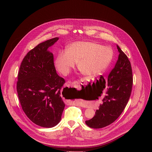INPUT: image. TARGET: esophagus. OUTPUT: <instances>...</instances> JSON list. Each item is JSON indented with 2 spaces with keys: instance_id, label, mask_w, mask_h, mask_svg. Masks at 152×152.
I'll list each match as a JSON object with an SVG mask.
<instances>
[{
  "instance_id": "34e87169",
  "label": "esophagus",
  "mask_w": 152,
  "mask_h": 152,
  "mask_svg": "<svg viewBox=\"0 0 152 152\" xmlns=\"http://www.w3.org/2000/svg\"><path fill=\"white\" fill-rule=\"evenodd\" d=\"M76 83H77V82H73V83H72V82H67V83H66V86H73V85H75ZM73 104H74L75 105H76V106H81V107H85V105L82 103V102H79V101H75V102H73Z\"/></svg>"
}]
</instances>
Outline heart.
Listing matches in <instances>:
<instances>
[{"label": "heart", "instance_id": "heart-1", "mask_svg": "<svg viewBox=\"0 0 152 152\" xmlns=\"http://www.w3.org/2000/svg\"><path fill=\"white\" fill-rule=\"evenodd\" d=\"M113 58L111 48L94 42L79 41L72 43L66 51L60 52L55 61L58 71L67 75L75 66L85 75H94L103 72Z\"/></svg>", "mask_w": 152, "mask_h": 152}]
</instances>
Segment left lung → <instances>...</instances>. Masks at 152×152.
I'll return each mask as SVG.
<instances>
[{
	"instance_id": "1",
	"label": "left lung",
	"mask_w": 152,
	"mask_h": 152,
	"mask_svg": "<svg viewBox=\"0 0 152 152\" xmlns=\"http://www.w3.org/2000/svg\"><path fill=\"white\" fill-rule=\"evenodd\" d=\"M117 48L119 52L118 60L108 75L107 88L103 103L93 118L85 121L86 124L91 128H102L115 121L124 110L131 96L133 85L131 64L118 45ZM103 88H105V85Z\"/></svg>"
}]
</instances>
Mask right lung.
<instances>
[{
	"instance_id": "right-lung-1",
	"label": "right lung",
	"mask_w": 152,
	"mask_h": 152,
	"mask_svg": "<svg viewBox=\"0 0 152 152\" xmlns=\"http://www.w3.org/2000/svg\"><path fill=\"white\" fill-rule=\"evenodd\" d=\"M58 39L42 42L27 53L20 65L17 83L25 114L35 124L47 128L60 122L65 107L61 96L65 80L56 73L53 53L48 50Z\"/></svg>"
}]
</instances>
